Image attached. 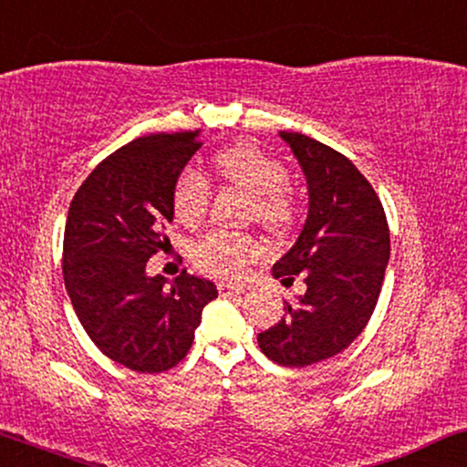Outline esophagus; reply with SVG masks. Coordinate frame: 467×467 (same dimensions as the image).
I'll list each match as a JSON object with an SVG mask.
<instances>
[{"instance_id":"1","label":"esophagus","mask_w":467,"mask_h":467,"mask_svg":"<svg viewBox=\"0 0 467 467\" xmlns=\"http://www.w3.org/2000/svg\"><path fill=\"white\" fill-rule=\"evenodd\" d=\"M246 291V285H235V283H219L221 296H240Z\"/></svg>"}]
</instances>
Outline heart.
Wrapping results in <instances>:
<instances>
[{
  "label": "heart",
  "mask_w": 467,
  "mask_h": 467,
  "mask_svg": "<svg viewBox=\"0 0 467 467\" xmlns=\"http://www.w3.org/2000/svg\"><path fill=\"white\" fill-rule=\"evenodd\" d=\"M214 168L227 182L253 195L251 219L274 234H283L296 219L286 165L254 142H238L214 157ZM210 184L200 171L184 170L171 191V208L182 225L193 227L206 216ZM261 254V242L251 234L210 229L191 246V261L197 270L214 278H240L246 265Z\"/></svg>",
  "instance_id": "heart-1"
}]
</instances>
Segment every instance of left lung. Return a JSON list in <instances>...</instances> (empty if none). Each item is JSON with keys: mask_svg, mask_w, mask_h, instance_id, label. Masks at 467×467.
I'll return each instance as SVG.
<instances>
[{"mask_svg": "<svg viewBox=\"0 0 467 467\" xmlns=\"http://www.w3.org/2000/svg\"><path fill=\"white\" fill-rule=\"evenodd\" d=\"M308 181L310 208L291 251L272 267L283 285L304 274L308 289L257 336L267 359L306 368L342 353L366 327L389 261L385 208L342 152L297 131H280Z\"/></svg>", "mask_w": 467, "mask_h": 467, "instance_id": "8db88e82", "label": "left lung"}]
</instances>
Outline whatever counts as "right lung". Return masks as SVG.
Instances as JSON below:
<instances>
[{"instance_id": "1", "label": "right lung", "mask_w": 467, "mask_h": 467, "mask_svg": "<svg viewBox=\"0 0 467 467\" xmlns=\"http://www.w3.org/2000/svg\"><path fill=\"white\" fill-rule=\"evenodd\" d=\"M197 131L150 133L120 146L76 191L63 234V278L82 327L106 357L159 374L187 357L216 285L181 272L149 276L168 253L171 191L195 150Z\"/></svg>"}]
</instances>
